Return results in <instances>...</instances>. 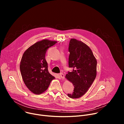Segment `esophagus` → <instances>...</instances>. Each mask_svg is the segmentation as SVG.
Wrapping results in <instances>:
<instances>
[{
    "label": "esophagus",
    "mask_w": 124,
    "mask_h": 124,
    "mask_svg": "<svg viewBox=\"0 0 124 124\" xmlns=\"http://www.w3.org/2000/svg\"><path fill=\"white\" fill-rule=\"evenodd\" d=\"M60 76L61 77L62 79H64L65 78V76H64V75L63 73H60Z\"/></svg>",
    "instance_id": "esophagus-1"
}]
</instances>
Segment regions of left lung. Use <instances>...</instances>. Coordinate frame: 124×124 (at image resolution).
Listing matches in <instances>:
<instances>
[{
    "label": "left lung",
    "mask_w": 124,
    "mask_h": 124,
    "mask_svg": "<svg viewBox=\"0 0 124 124\" xmlns=\"http://www.w3.org/2000/svg\"><path fill=\"white\" fill-rule=\"evenodd\" d=\"M69 51V67L73 70L72 72H68L66 78L72 82L75 88L68 96L76 99L84 95L94 81L97 62L90 47L75 39H70Z\"/></svg>",
    "instance_id": "8db88e82"
}]
</instances>
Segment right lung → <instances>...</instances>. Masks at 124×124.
<instances>
[{"label":"right lung","mask_w":124,"mask_h":124,"mask_svg":"<svg viewBox=\"0 0 124 124\" xmlns=\"http://www.w3.org/2000/svg\"><path fill=\"white\" fill-rule=\"evenodd\" d=\"M56 43L46 39L38 42L26 49L22 56L20 67L22 78L34 94L43 93L55 78L48 72L45 55L47 49Z\"/></svg>","instance_id":"add662e5"}]
</instances>
